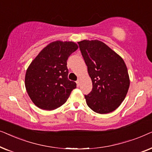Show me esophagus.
<instances>
[{"label": "esophagus", "mask_w": 152, "mask_h": 152, "mask_svg": "<svg viewBox=\"0 0 152 152\" xmlns=\"http://www.w3.org/2000/svg\"><path fill=\"white\" fill-rule=\"evenodd\" d=\"M76 83H77V86H80V79L77 80Z\"/></svg>", "instance_id": "34e87169"}]
</instances>
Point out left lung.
Masks as SVG:
<instances>
[{
    "instance_id": "obj_1",
    "label": "left lung",
    "mask_w": 152,
    "mask_h": 152,
    "mask_svg": "<svg viewBox=\"0 0 152 152\" xmlns=\"http://www.w3.org/2000/svg\"><path fill=\"white\" fill-rule=\"evenodd\" d=\"M93 83L91 93L84 95L86 104L95 113L115 111L125 98L130 80L122 58L98 40L78 42Z\"/></svg>"
}]
</instances>
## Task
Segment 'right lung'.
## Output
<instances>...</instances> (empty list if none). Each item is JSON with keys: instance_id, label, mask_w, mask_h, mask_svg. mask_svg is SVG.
Listing matches in <instances>:
<instances>
[{"instance_id": "right-lung-1", "label": "right lung", "mask_w": 152, "mask_h": 152, "mask_svg": "<svg viewBox=\"0 0 152 152\" xmlns=\"http://www.w3.org/2000/svg\"><path fill=\"white\" fill-rule=\"evenodd\" d=\"M77 48V44L72 41H54L45 47L29 66L25 86L37 107L50 111L67 101L77 86L68 79L67 59Z\"/></svg>"}]
</instances>
